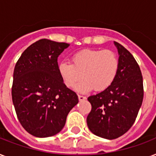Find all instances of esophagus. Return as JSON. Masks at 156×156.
Masks as SVG:
<instances>
[{
  "mask_svg": "<svg viewBox=\"0 0 156 156\" xmlns=\"http://www.w3.org/2000/svg\"><path fill=\"white\" fill-rule=\"evenodd\" d=\"M86 99H87V97H86V96H83V95H78V100H80V101H83V100H85Z\"/></svg>",
  "mask_w": 156,
  "mask_h": 156,
  "instance_id": "obj_1",
  "label": "esophagus"
}]
</instances>
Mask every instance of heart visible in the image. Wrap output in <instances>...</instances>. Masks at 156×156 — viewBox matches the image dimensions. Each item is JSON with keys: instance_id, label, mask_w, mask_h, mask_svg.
Listing matches in <instances>:
<instances>
[{"instance_id": "b5f03b06", "label": "heart", "mask_w": 156, "mask_h": 156, "mask_svg": "<svg viewBox=\"0 0 156 156\" xmlns=\"http://www.w3.org/2000/svg\"><path fill=\"white\" fill-rule=\"evenodd\" d=\"M119 69V59L111 50L83 49L71 56V64L62 62L58 70L65 85L70 89L78 87L81 92L94 89L103 91L115 80Z\"/></svg>"}]
</instances>
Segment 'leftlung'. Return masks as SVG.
Masks as SVG:
<instances>
[{
	"label": "left lung",
	"instance_id": "1",
	"mask_svg": "<svg viewBox=\"0 0 156 156\" xmlns=\"http://www.w3.org/2000/svg\"><path fill=\"white\" fill-rule=\"evenodd\" d=\"M119 69L115 80L102 92L88 97L91 111L87 123L96 136L115 139L133 126L143 100V81L133 55L119 43Z\"/></svg>",
	"mask_w": 156,
	"mask_h": 156
}]
</instances>
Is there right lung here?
Returning a JSON list of instances; mask_svg holds the SVG:
<instances>
[{"label": "right lung", "mask_w": 156, "mask_h": 156, "mask_svg": "<svg viewBox=\"0 0 156 156\" xmlns=\"http://www.w3.org/2000/svg\"><path fill=\"white\" fill-rule=\"evenodd\" d=\"M69 46L38 40L23 52L14 67L13 104L22 126L35 137L58 133L78 103V95L66 87L58 70L57 58Z\"/></svg>", "instance_id": "1"}]
</instances>
